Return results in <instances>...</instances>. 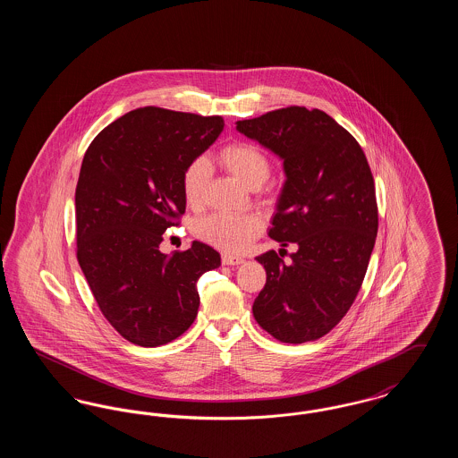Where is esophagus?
Returning a JSON list of instances; mask_svg holds the SVG:
<instances>
[{"mask_svg":"<svg viewBox=\"0 0 458 458\" xmlns=\"http://www.w3.org/2000/svg\"><path fill=\"white\" fill-rule=\"evenodd\" d=\"M221 262H223V264H226V266H239V264L243 262V258L232 256V254H223V256H221Z\"/></svg>","mask_w":458,"mask_h":458,"instance_id":"obj_1","label":"esophagus"}]
</instances>
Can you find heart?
<instances>
[{"label": "heart", "instance_id": "1", "mask_svg": "<svg viewBox=\"0 0 458 458\" xmlns=\"http://www.w3.org/2000/svg\"><path fill=\"white\" fill-rule=\"evenodd\" d=\"M218 163L247 189H259L271 174V163L261 149L249 142H232L219 149ZM209 180V165L204 157L191 161L182 174L185 202L199 208L204 202ZM192 232L197 239L226 252H240L262 232L261 219L254 215L213 213L196 219Z\"/></svg>", "mask_w": 458, "mask_h": 458}]
</instances>
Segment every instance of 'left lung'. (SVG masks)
<instances>
[{"instance_id":"8db88e82","label":"left lung","mask_w":458,"mask_h":458,"mask_svg":"<svg viewBox=\"0 0 458 458\" xmlns=\"http://www.w3.org/2000/svg\"><path fill=\"white\" fill-rule=\"evenodd\" d=\"M237 131L284 159L286 182L269 237L299 247L290 262L275 250L258 258L266 284L254 318L284 344L318 340L349 312L374 249L377 204L368 157L321 109H275L240 120Z\"/></svg>"}]
</instances>
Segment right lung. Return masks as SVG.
Instances as JSON below:
<instances>
[{
  "instance_id": "obj_1",
  "label": "right lung",
  "mask_w": 458,
  "mask_h": 458,
  "mask_svg": "<svg viewBox=\"0 0 458 458\" xmlns=\"http://www.w3.org/2000/svg\"><path fill=\"white\" fill-rule=\"evenodd\" d=\"M225 127L221 116L133 109L99 131L75 189L77 261L99 310L125 340L159 347L194 323L199 276L221 264L192 242L163 254V233L185 213L182 174Z\"/></svg>"
}]
</instances>
